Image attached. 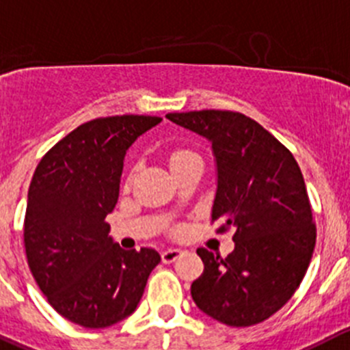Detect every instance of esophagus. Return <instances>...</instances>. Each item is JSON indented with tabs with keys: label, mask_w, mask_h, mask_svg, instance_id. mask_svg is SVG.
Segmentation results:
<instances>
[{
	"label": "esophagus",
	"mask_w": 350,
	"mask_h": 350,
	"mask_svg": "<svg viewBox=\"0 0 350 350\" xmlns=\"http://www.w3.org/2000/svg\"><path fill=\"white\" fill-rule=\"evenodd\" d=\"M180 254H182L180 249L172 247V249H166V251L161 252V259H163V262H173L175 259L180 258Z\"/></svg>",
	"instance_id": "1"
}]
</instances>
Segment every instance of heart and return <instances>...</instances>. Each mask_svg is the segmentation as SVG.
I'll return each mask as SVG.
<instances>
[{
    "mask_svg": "<svg viewBox=\"0 0 350 350\" xmlns=\"http://www.w3.org/2000/svg\"><path fill=\"white\" fill-rule=\"evenodd\" d=\"M192 154H194V152H191V151H175L172 156H170V163H172V165H175V163L182 161V159L189 158V156H192Z\"/></svg>",
    "mask_w": 350,
    "mask_h": 350,
    "instance_id": "b5f03b06",
    "label": "heart"
}]
</instances>
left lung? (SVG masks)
<instances>
[{"label":"left lung","mask_w":350,"mask_h":350,"mask_svg":"<svg viewBox=\"0 0 350 350\" xmlns=\"http://www.w3.org/2000/svg\"><path fill=\"white\" fill-rule=\"evenodd\" d=\"M166 118L211 142L216 194L211 219L234 228L235 249L219 258L198 249L204 271L192 282L196 306L228 327H251L287 304L306 275L316 227L301 168L258 122L202 109Z\"/></svg>","instance_id":"1"}]
</instances>
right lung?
I'll return each instance as SVG.
<instances>
[{
    "instance_id": "1",
    "label": "right lung",
    "mask_w": 350,
    "mask_h": 350,
    "mask_svg": "<svg viewBox=\"0 0 350 350\" xmlns=\"http://www.w3.org/2000/svg\"><path fill=\"white\" fill-rule=\"evenodd\" d=\"M161 120L122 115L82 123L36 168L23 221L29 268L49 304L75 325L106 328L131 316L161 261L154 249L120 247L106 223L129 148Z\"/></svg>"
}]
</instances>
